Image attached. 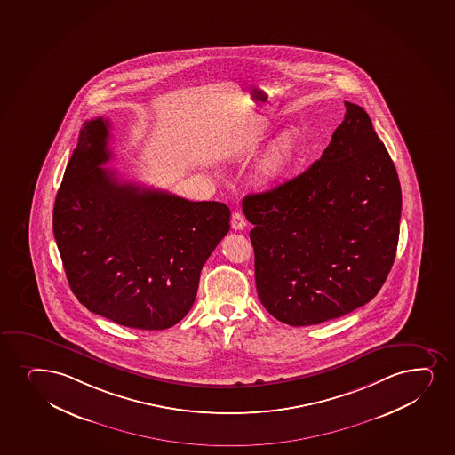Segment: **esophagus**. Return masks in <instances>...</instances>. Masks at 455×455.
Returning a JSON list of instances; mask_svg holds the SVG:
<instances>
[{
	"label": "esophagus",
	"mask_w": 455,
	"mask_h": 455,
	"mask_svg": "<svg viewBox=\"0 0 455 455\" xmlns=\"http://www.w3.org/2000/svg\"><path fill=\"white\" fill-rule=\"evenodd\" d=\"M245 216H243V214L242 213H239V212H235V213H233V216H231V227H233V228H235V230L237 231L243 230V228H245Z\"/></svg>",
	"instance_id": "esophagus-1"
}]
</instances>
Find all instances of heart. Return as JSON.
<instances>
[{"instance_id": "b5f03b06", "label": "heart", "mask_w": 455, "mask_h": 455, "mask_svg": "<svg viewBox=\"0 0 455 455\" xmlns=\"http://www.w3.org/2000/svg\"><path fill=\"white\" fill-rule=\"evenodd\" d=\"M301 156L303 149L299 139L292 134L283 135L257 163L252 180L260 188H274L295 171L301 161Z\"/></svg>"}]
</instances>
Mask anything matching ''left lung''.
I'll use <instances>...</instances> for the list:
<instances>
[{
	"instance_id": "8db88e82",
	"label": "left lung",
	"mask_w": 455,
	"mask_h": 455,
	"mask_svg": "<svg viewBox=\"0 0 455 455\" xmlns=\"http://www.w3.org/2000/svg\"><path fill=\"white\" fill-rule=\"evenodd\" d=\"M346 116L320 160L269 192L242 201L265 309L312 326L369 303L395 262L401 182L369 114Z\"/></svg>"
}]
</instances>
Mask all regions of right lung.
Wrapping results in <instances>:
<instances>
[{"label":"right lung","instance_id":"1","mask_svg":"<svg viewBox=\"0 0 455 455\" xmlns=\"http://www.w3.org/2000/svg\"><path fill=\"white\" fill-rule=\"evenodd\" d=\"M109 122L84 124L53 209L71 291L86 309L141 331L188 315L204 263L230 230V209L118 180Z\"/></svg>","mask_w":455,"mask_h":455}]
</instances>
